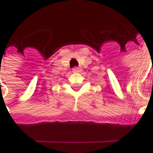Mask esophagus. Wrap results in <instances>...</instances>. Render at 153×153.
<instances>
[{"label":"esophagus","mask_w":153,"mask_h":153,"mask_svg":"<svg viewBox=\"0 0 153 153\" xmlns=\"http://www.w3.org/2000/svg\"><path fill=\"white\" fill-rule=\"evenodd\" d=\"M80 68H78V67H74L73 68H72V72H80Z\"/></svg>","instance_id":"34e87169"}]
</instances>
